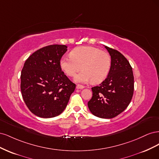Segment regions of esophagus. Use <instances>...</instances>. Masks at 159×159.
Instances as JSON below:
<instances>
[{
    "instance_id": "esophagus-1",
    "label": "esophagus",
    "mask_w": 159,
    "mask_h": 159,
    "mask_svg": "<svg viewBox=\"0 0 159 159\" xmlns=\"http://www.w3.org/2000/svg\"><path fill=\"white\" fill-rule=\"evenodd\" d=\"M84 88H85L84 86L81 85H77V86H76V88L78 89H84Z\"/></svg>"
}]
</instances>
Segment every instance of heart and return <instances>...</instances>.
<instances>
[{
    "label": "heart",
    "mask_w": 159,
    "mask_h": 159,
    "mask_svg": "<svg viewBox=\"0 0 159 159\" xmlns=\"http://www.w3.org/2000/svg\"><path fill=\"white\" fill-rule=\"evenodd\" d=\"M111 66V58L108 53L91 46L75 48L70 56H62L60 60V68L69 76H74L82 69L75 76L77 83H99L107 78Z\"/></svg>",
    "instance_id": "heart-1"
}]
</instances>
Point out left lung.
Listing matches in <instances>:
<instances>
[{
  "label": "left lung",
  "mask_w": 159,
  "mask_h": 159,
  "mask_svg": "<svg viewBox=\"0 0 159 159\" xmlns=\"http://www.w3.org/2000/svg\"><path fill=\"white\" fill-rule=\"evenodd\" d=\"M111 58L109 74L102 84L91 88L93 96L88 103L93 115L111 119L125 109L134 91V77L129 61L116 50L104 46Z\"/></svg>",
  "instance_id": "1"
}]
</instances>
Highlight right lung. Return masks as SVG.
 Instances as JSON below:
<instances>
[{
  "instance_id": "1",
  "label": "right lung",
  "mask_w": 159,
  "mask_h": 159,
  "mask_svg": "<svg viewBox=\"0 0 159 159\" xmlns=\"http://www.w3.org/2000/svg\"><path fill=\"white\" fill-rule=\"evenodd\" d=\"M66 45H50L34 52L22 70L20 89L24 101L38 117L52 118L66 109L75 84L60 67Z\"/></svg>"
}]
</instances>
